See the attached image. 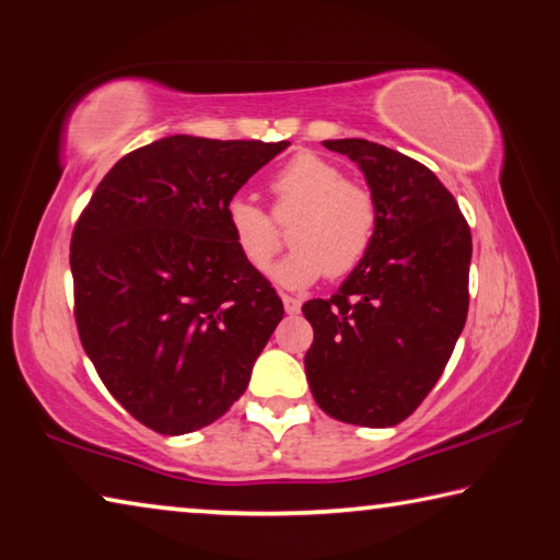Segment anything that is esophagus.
Returning a JSON list of instances; mask_svg holds the SVG:
<instances>
[{"mask_svg": "<svg viewBox=\"0 0 560 560\" xmlns=\"http://www.w3.org/2000/svg\"><path fill=\"white\" fill-rule=\"evenodd\" d=\"M281 301H283V308H287V314L293 316V314H299V311H301V301L296 296H289V293H283Z\"/></svg>", "mask_w": 560, "mask_h": 560, "instance_id": "esophagus-1", "label": "esophagus"}]
</instances>
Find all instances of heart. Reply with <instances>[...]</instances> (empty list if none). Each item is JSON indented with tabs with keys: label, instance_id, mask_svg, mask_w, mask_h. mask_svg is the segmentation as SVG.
<instances>
[{
	"label": "heart",
	"instance_id": "b5f03b06",
	"mask_svg": "<svg viewBox=\"0 0 560 560\" xmlns=\"http://www.w3.org/2000/svg\"><path fill=\"white\" fill-rule=\"evenodd\" d=\"M277 212H299L291 226L293 252L273 269L283 289H306L324 273L346 277L368 257L377 232V205L371 189L348 183L343 170L316 153H299L271 183ZM226 230L242 259L264 273L281 246L277 222L249 197L224 205Z\"/></svg>",
	"mask_w": 560,
	"mask_h": 560
}]
</instances>
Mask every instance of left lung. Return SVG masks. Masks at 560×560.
<instances>
[{
    "label": "left lung",
    "mask_w": 560,
    "mask_h": 560,
    "mask_svg": "<svg viewBox=\"0 0 560 560\" xmlns=\"http://www.w3.org/2000/svg\"><path fill=\"white\" fill-rule=\"evenodd\" d=\"M324 148L360 167L377 232L334 296L303 303L314 326L303 365L326 415L393 428L440 381L467 320L471 232L450 189L417 160L363 138Z\"/></svg>",
    "instance_id": "obj_1"
}]
</instances>
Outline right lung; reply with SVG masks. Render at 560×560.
Masks as SVG:
<instances>
[{"label": "right lung", "instance_id": "add662e5", "mask_svg": "<svg viewBox=\"0 0 560 560\" xmlns=\"http://www.w3.org/2000/svg\"><path fill=\"white\" fill-rule=\"evenodd\" d=\"M289 140L170 136L120 158L71 236L75 326L101 381L160 434L244 395L283 303L242 259L224 205Z\"/></svg>", "mask_w": 560, "mask_h": 560}]
</instances>
